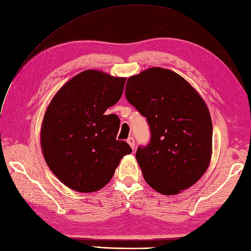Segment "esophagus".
Returning <instances> with one entry per match:
<instances>
[{
  "mask_svg": "<svg viewBox=\"0 0 251 251\" xmlns=\"http://www.w3.org/2000/svg\"><path fill=\"white\" fill-rule=\"evenodd\" d=\"M126 141H127V144L130 145V147L134 150V149H135V140H134V138L133 137H128Z\"/></svg>",
  "mask_w": 251,
  "mask_h": 251,
  "instance_id": "1",
  "label": "esophagus"
}]
</instances>
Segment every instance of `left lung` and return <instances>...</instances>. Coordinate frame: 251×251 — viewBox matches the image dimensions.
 <instances>
[{"instance_id": "8db88e82", "label": "left lung", "mask_w": 251, "mask_h": 251, "mask_svg": "<svg viewBox=\"0 0 251 251\" xmlns=\"http://www.w3.org/2000/svg\"><path fill=\"white\" fill-rule=\"evenodd\" d=\"M126 98L150 126V142L136 152L145 180L166 195L194 185L212 153V121L200 94L178 74L152 67L127 79Z\"/></svg>"}]
</instances>
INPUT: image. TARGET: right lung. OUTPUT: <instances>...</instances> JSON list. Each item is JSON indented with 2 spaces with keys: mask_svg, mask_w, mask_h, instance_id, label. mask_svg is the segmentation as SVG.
<instances>
[{
  "mask_svg": "<svg viewBox=\"0 0 251 251\" xmlns=\"http://www.w3.org/2000/svg\"><path fill=\"white\" fill-rule=\"evenodd\" d=\"M126 78L84 71L61 87L45 112L41 148L51 172L73 190L94 192L111 180L125 155L120 120L104 115L120 99Z\"/></svg>",
  "mask_w": 251,
  "mask_h": 251,
  "instance_id": "add662e5",
  "label": "right lung"
}]
</instances>
